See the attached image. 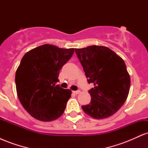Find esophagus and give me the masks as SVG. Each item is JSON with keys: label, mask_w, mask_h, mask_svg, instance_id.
<instances>
[{"label": "esophagus", "mask_w": 148, "mask_h": 148, "mask_svg": "<svg viewBox=\"0 0 148 148\" xmlns=\"http://www.w3.org/2000/svg\"><path fill=\"white\" fill-rule=\"evenodd\" d=\"M81 92V91L80 90H76V91H73V93L75 95H77V94H79V93Z\"/></svg>", "instance_id": "obj_1"}]
</instances>
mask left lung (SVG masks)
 <instances>
[{
	"instance_id": "left-lung-1",
	"label": "left lung",
	"mask_w": 148,
	"mask_h": 148,
	"mask_svg": "<svg viewBox=\"0 0 148 148\" xmlns=\"http://www.w3.org/2000/svg\"><path fill=\"white\" fill-rule=\"evenodd\" d=\"M88 82L94 84L88 92L89 104L83 111L95 119L108 118L121 108L130 88V76L126 64L111 49L103 46L75 49Z\"/></svg>"
}]
</instances>
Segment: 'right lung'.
I'll return each instance as SVG.
<instances>
[{
	"label": "right lung",
	"mask_w": 148,
	"mask_h": 148,
	"mask_svg": "<svg viewBox=\"0 0 148 148\" xmlns=\"http://www.w3.org/2000/svg\"><path fill=\"white\" fill-rule=\"evenodd\" d=\"M74 52V49L44 45L22 58L15 75L16 92L22 106L34 118L51 122L63 114L72 91L56 84Z\"/></svg>",
	"instance_id": "right-lung-1"
}]
</instances>
